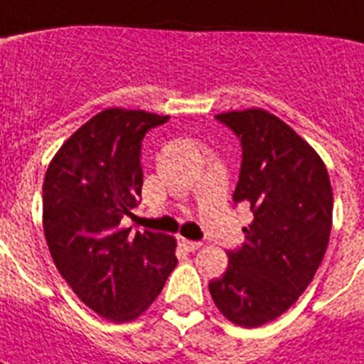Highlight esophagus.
Listing matches in <instances>:
<instances>
[{"label":"esophagus","mask_w":364,"mask_h":364,"mask_svg":"<svg viewBox=\"0 0 364 364\" xmlns=\"http://www.w3.org/2000/svg\"><path fill=\"white\" fill-rule=\"evenodd\" d=\"M179 246H181L183 250H187V252H196V250L201 246V242H198V240L179 239Z\"/></svg>","instance_id":"34e87169"}]
</instances>
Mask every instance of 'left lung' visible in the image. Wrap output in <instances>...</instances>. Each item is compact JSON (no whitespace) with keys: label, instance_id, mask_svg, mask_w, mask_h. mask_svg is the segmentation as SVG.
I'll use <instances>...</instances> for the list:
<instances>
[{"label":"left lung","instance_id":"obj_1","mask_svg":"<svg viewBox=\"0 0 364 364\" xmlns=\"http://www.w3.org/2000/svg\"><path fill=\"white\" fill-rule=\"evenodd\" d=\"M215 118L242 148L233 203L250 207L253 222L209 291L225 318L257 328L285 313L318 270L331 233V183L316 151L277 116L248 109Z\"/></svg>","mask_w":364,"mask_h":364}]
</instances>
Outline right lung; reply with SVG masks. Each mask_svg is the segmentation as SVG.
Here are the masks:
<instances>
[{
  "label": "right lung",
  "mask_w": 364,
  "mask_h": 364,
  "mask_svg": "<svg viewBox=\"0 0 364 364\" xmlns=\"http://www.w3.org/2000/svg\"><path fill=\"white\" fill-rule=\"evenodd\" d=\"M168 116L107 109L79 127L48 166L44 233L55 267L103 318L129 322L163 291L176 240L120 225L140 203L142 139Z\"/></svg>",
  "instance_id": "right-lung-1"
}]
</instances>
